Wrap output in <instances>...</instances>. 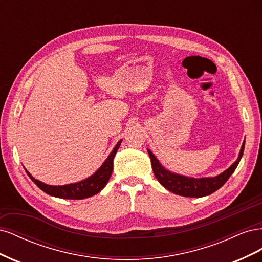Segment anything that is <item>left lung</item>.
I'll use <instances>...</instances> for the list:
<instances>
[{"label": "left lung", "mask_w": 262, "mask_h": 262, "mask_svg": "<svg viewBox=\"0 0 262 262\" xmlns=\"http://www.w3.org/2000/svg\"><path fill=\"white\" fill-rule=\"evenodd\" d=\"M244 148L245 141L243 142V145L241 147L237 160L229 166L226 170H224L215 177L202 178L187 177L184 175H179V173L176 172H172L166 167H164L160 163V161L157 160L156 156L152 153V150H149L147 148V152L150 158V163H152L154 175L158 182H160L164 188L178 195L189 198H201L215 192L216 190H219L225 184L228 178L231 177L232 173L235 171L237 166H238L244 154Z\"/></svg>", "instance_id": "8db88e82"}]
</instances>
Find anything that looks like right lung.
<instances>
[{
  "label": "right lung",
  "instance_id": "obj_1",
  "mask_svg": "<svg viewBox=\"0 0 262 262\" xmlns=\"http://www.w3.org/2000/svg\"><path fill=\"white\" fill-rule=\"evenodd\" d=\"M121 142L122 140L118 142L116 146L114 147V149L112 150V153H110L106 158V161L102 163L100 167L95 171L92 176L87 177L81 181L73 182V184H68L63 186L47 185L40 180L35 179L27 171V169L25 170L28 173L30 179L33 180L35 184L42 190V191L48 193L49 195H52L55 198H61V199L82 200V199H85V198H90L92 195L97 194L105 188L110 176H112V172L114 169V157L119 147H120Z\"/></svg>",
  "mask_w": 262,
  "mask_h": 262
}]
</instances>
